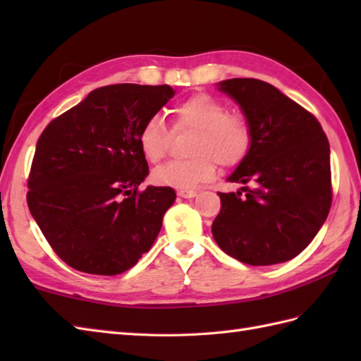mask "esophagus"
<instances>
[{
	"mask_svg": "<svg viewBox=\"0 0 361 361\" xmlns=\"http://www.w3.org/2000/svg\"><path fill=\"white\" fill-rule=\"evenodd\" d=\"M176 195L181 197V198H194L197 195V190L192 189H181L176 192Z\"/></svg>",
	"mask_w": 361,
	"mask_h": 361,
	"instance_id": "1",
	"label": "esophagus"
}]
</instances>
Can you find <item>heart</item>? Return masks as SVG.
Returning <instances> with one entry per match:
<instances>
[{
  "instance_id": "b5f03b06",
  "label": "heart",
  "mask_w": 361,
  "mask_h": 361,
  "mask_svg": "<svg viewBox=\"0 0 361 361\" xmlns=\"http://www.w3.org/2000/svg\"><path fill=\"white\" fill-rule=\"evenodd\" d=\"M175 126L195 128L190 153L194 157L173 159L157 167L152 173L159 186L192 189L211 180L217 172V161L224 166H237L251 149V127L239 113H226L220 99L198 93L180 102L173 109ZM137 145L150 163L163 159L169 147V133L158 114L150 116L137 132Z\"/></svg>"
}]
</instances>
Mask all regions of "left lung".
I'll return each mask as SVG.
<instances>
[{"instance_id": "8db88e82", "label": "left lung", "mask_w": 361, "mask_h": 361, "mask_svg": "<svg viewBox=\"0 0 361 361\" xmlns=\"http://www.w3.org/2000/svg\"><path fill=\"white\" fill-rule=\"evenodd\" d=\"M217 88L240 106L252 141L228 176L243 188L219 192L214 240L243 264L287 262L307 248L331 209V147L323 127L267 82L228 79Z\"/></svg>"}]
</instances>
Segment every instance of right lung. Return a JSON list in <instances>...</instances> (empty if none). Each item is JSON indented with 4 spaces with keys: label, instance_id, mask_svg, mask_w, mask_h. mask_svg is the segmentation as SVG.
Returning <instances> with one entry per match:
<instances>
[{
    "label": "right lung",
    "instance_id": "right-lung-1",
    "mask_svg": "<svg viewBox=\"0 0 361 361\" xmlns=\"http://www.w3.org/2000/svg\"><path fill=\"white\" fill-rule=\"evenodd\" d=\"M171 97L169 85L101 87L38 137L27 206L52 250L75 270L124 273L158 237L176 194L137 190L149 175L137 132Z\"/></svg>",
    "mask_w": 361,
    "mask_h": 361
}]
</instances>
